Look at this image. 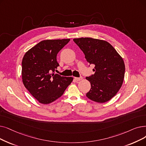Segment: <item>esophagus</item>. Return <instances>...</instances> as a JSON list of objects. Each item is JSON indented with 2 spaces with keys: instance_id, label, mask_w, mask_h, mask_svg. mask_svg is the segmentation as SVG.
Returning a JSON list of instances; mask_svg holds the SVG:
<instances>
[{
  "instance_id": "1",
  "label": "esophagus",
  "mask_w": 146,
  "mask_h": 146,
  "mask_svg": "<svg viewBox=\"0 0 146 146\" xmlns=\"http://www.w3.org/2000/svg\"><path fill=\"white\" fill-rule=\"evenodd\" d=\"M74 79L76 80H77V81H80V80H81L82 79V77H80V78H74Z\"/></svg>"
}]
</instances>
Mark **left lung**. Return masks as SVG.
<instances>
[{"label": "left lung", "instance_id": "obj_1", "mask_svg": "<svg viewBox=\"0 0 146 146\" xmlns=\"http://www.w3.org/2000/svg\"><path fill=\"white\" fill-rule=\"evenodd\" d=\"M73 41L83 51L86 61L95 65V73L86 78L91 86L86 97L100 103L109 101L116 96L123 82L125 66L122 56L103 40L81 37Z\"/></svg>", "mask_w": 146, "mask_h": 146}]
</instances>
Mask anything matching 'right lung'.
Here are the masks:
<instances>
[{
	"label": "right lung",
	"instance_id": "obj_1",
	"mask_svg": "<svg viewBox=\"0 0 146 146\" xmlns=\"http://www.w3.org/2000/svg\"><path fill=\"white\" fill-rule=\"evenodd\" d=\"M70 39L45 40L29 49L22 60L24 86L39 103L48 104L60 98L73 80L55 71L59 66L56 55Z\"/></svg>",
	"mask_w": 146,
	"mask_h": 146
}]
</instances>
